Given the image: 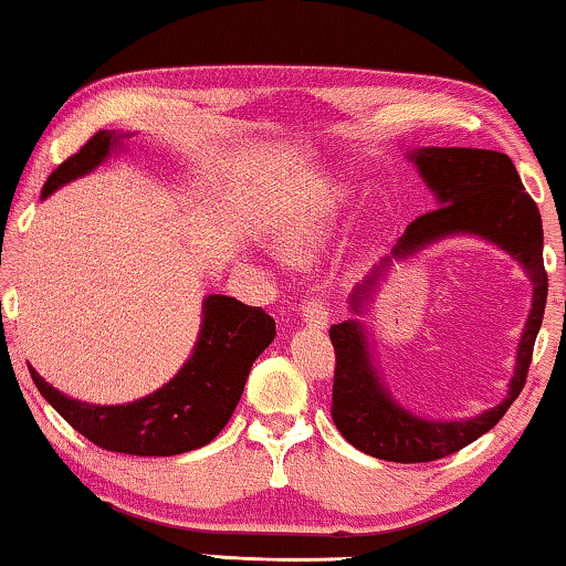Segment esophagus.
Returning <instances> with one entry per match:
<instances>
[{
	"label": "esophagus",
	"instance_id": "34e87169",
	"mask_svg": "<svg viewBox=\"0 0 566 566\" xmlns=\"http://www.w3.org/2000/svg\"><path fill=\"white\" fill-rule=\"evenodd\" d=\"M301 314L303 322L314 329H324L326 322H329V303H326L322 296H308L301 303Z\"/></svg>",
	"mask_w": 566,
	"mask_h": 566
}]
</instances>
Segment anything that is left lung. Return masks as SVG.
<instances>
[{
	"instance_id": "obj_1",
	"label": "left lung",
	"mask_w": 566,
	"mask_h": 566,
	"mask_svg": "<svg viewBox=\"0 0 566 566\" xmlns=\"http://www.w3.org/2000/svg\"><path fill=\"white\" fill-rule=\"evenodd\" d=\"M411 158L419 166L423 181L439 196V209L413 219L400 237L392 258L411 255L416 248L441 240L447 234L470 232L501 244L505 252L526 268L534 281V303L518 344V363L507 385V398L501 406L488 408L478 419L467 421H423L392 403L370 365L367 339L359 322H342L329 329L334 344V388L332 419L339 433L359 452L385 462H433L460 452L503 419L507 408L521 396L528 378L534 342L542 329L548 277L544 270V229L536 201L521 184L513 160L495 150L472 147H423ZM390 258L357 285L352 308L367 296L370 285Z\"/></svg>"
}]
</instances>
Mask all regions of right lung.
<instances>
[{
  "label": "right lung",
  "mask_w": 566,
  "mask_h": 566,
  "mask_svg": "<svg viewBox=\"0 0 566 566\" xmlns=\"http://www.w3.org/2000/svg\"><path fill=\"white\" fill-rule=\"evenodd\" d=\"M114 143V133L99 129L48 176L43 196L99 166ZM273 337V316L260 306L209 296L191 359L153 396L127 406H92L65 398L32 367L30 375L48 403L96 447L135 457H170L209 444L224 429L240 403L252 363Z\"/></svg>",
  "instance_id": "1"
}]
</instances>
